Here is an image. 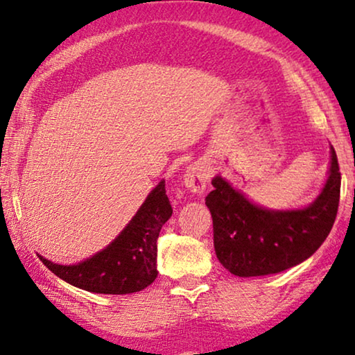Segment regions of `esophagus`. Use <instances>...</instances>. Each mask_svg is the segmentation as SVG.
<instances>
[{
  "instance_id": "esophagus-1",
  "label": "esophagus",
  "mask_w": 355,
  "mask_h": 355,
  "mask_svg": "<svg viewBox=\"0 0 355 355\" xmlns=\"http://www.w3.org/2000/svg\"><path fill=\"white\" fill-rule=\"evenodd\" d=\"M210 179V168L205 163L197 162L187 168L184 174V184L193 193H203Z\"/></svg>"
}]
</instances>
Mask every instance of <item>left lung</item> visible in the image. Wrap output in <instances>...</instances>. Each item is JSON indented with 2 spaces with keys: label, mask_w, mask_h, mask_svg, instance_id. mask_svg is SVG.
<instances>
[{
  "label": "left lung",
  "mask_w": 355,
  "mask_h": 355,
  "mask_svg": "<svg viewBox=\"0 0 355 355\" xmlns=\"http://www.w3.org/2000/svg\"><path fill=\"white\" fill-rule=\"evenodd\" d=\"M205 198L213 218V244L220 263L236 276H265L302 263L327 239L338 215L341 173L331 147L323 191L304 210H265L216 176Z\"/></svg>",
  "instance_id": "8db88e82"
}]
</instances>
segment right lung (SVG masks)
Masks as SVG:
<instances>
[{
    "label": "right lung",
    "instance_id": "right-lung-1",
    "mask_svg": "<svg viewBox=\"0 0 355 355\" xmlns=\"http://www.w3.org/2000/svg\"><path fill=\"white\" fill-rule=\"evenodd\" d=\"M171 215L173 208L162 181L145 198L124 231L98 254L77 265H58L42 255L38 259L58 278L89 293H139L157 278V241Z\"/></svg>",
    "mask_w": 355,
    "mask_h": 355
}]
</instances>
